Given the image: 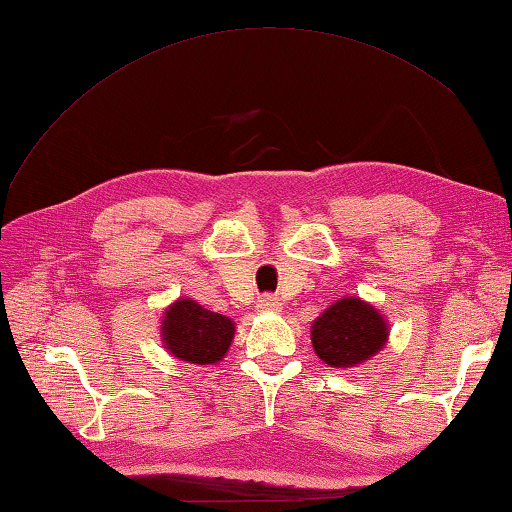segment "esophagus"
I'll return each mask as SVG.
<instances>
[{
	"instance_id": "34e87169",
	"label": "esophagus",
	"mask_w": 512,
	"mask_h": 512,
	"mask_svg": "<svg viewBox=\"0 0 512 512\" xmlns=\"http://www.w3.org/2000/svg\"><path fill=\"white\" fill-rule=\"evenodd\" d=\"M257 308L262 312H279L281 310V301L273 295H264L257 299Z\"/></svg>"
}]
</instances>
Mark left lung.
I'll use <instances>...</instances> for the list:
<instances>
[{
	"instance_id": "1",
	"label": "left lung",
	"mask_w": 512,
	"mask_h": 512,
	"mask_svg": "<svg viewBox=\"0 0 512 512\" xmlns=\"http://www.w3.org/2000/svg\"><path fill=\"white\" fill-rule=\"evenodd\" d=\"M389 325L383 314L358 297L339 299L314 319L310 339L330 367H356L383 350Z\"/></svg>"
}]
</instances>
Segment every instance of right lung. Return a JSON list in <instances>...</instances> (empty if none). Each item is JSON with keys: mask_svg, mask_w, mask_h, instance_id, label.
<instances>
[{"mask_svg": "<svg viewBox=\"0 0 512 512\" xmlns=\"http://www.w3.org/2000/svg\"><path fill=\"white\" fill-rule=\"evenodd\" d=\"M160 336L165 350L195 365L220 363L233 343L235 323L202 308L193 299H178L162 317Z\"/></svg>", "mask_w": 512, "mask_h": 512, "instance_id": "obj_1", "label": "right lung"}]
</instances>
